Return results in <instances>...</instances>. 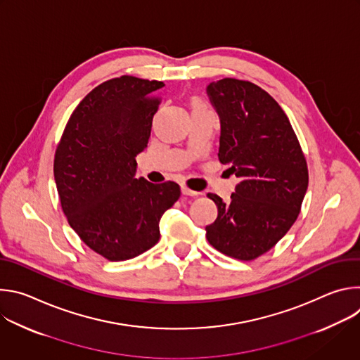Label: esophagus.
<instances>
[{"label": "esophagus", "mask_w": 360, "mask_h": 360, "mask_svg": "<svg viewBox=\"0 0 360 360\" xmlns=\"http://www.w3.org/2000/svg\"><path fill=\"white\" fill-rule=\"evenodd\" d=\"M181 191H182V193H184V195H188V196H196V195H199V192H195V191L189 189V188H188V186H185V185H182V186H181Z\"/></svg>", "instance_id": "esophagus-1"}]
</instances>
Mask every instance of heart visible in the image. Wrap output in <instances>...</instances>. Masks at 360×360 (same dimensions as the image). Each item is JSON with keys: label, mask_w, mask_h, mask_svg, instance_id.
Segmentation results:
<instances>
[{"label": "heart", "mask_w": 360, "mask_h": 360, "mask_svg": "<svg viewBox=\"0 0 360 360\" xmlns=\"http://www.w3.org/2000/svg\"><path fill=\"white\" fill-rule=\"evenodd\" d=\"M189 104H191V108H192V112L193 111H200V110H207L208 107L203 104V102L199 99V98H196V96H192L191 99H189Z\"/></svg>", "instance_id": "1"}]
</instances>
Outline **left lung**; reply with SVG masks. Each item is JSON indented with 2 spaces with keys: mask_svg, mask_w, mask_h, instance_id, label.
<instances>
[{
  "mask_svg": "<svg viewBox=\"0 0 360 360\" xmlns=\"http://www.w3.org/2000/svg\"><path fill=\"white\" fill-rule=\"evenodd\" d=\"M221 121L218 158L239 178L229 202L205 228L208 242L239 261L274 248L295 224L309 175L296 134L278 102L249 81L224 78L207 88Z\"/></svg>",
  "mask_w": 360,
  "mask_h": 360,
  "instance_id": "8db88e82",
  "label": "left lung"
}]
</instances>
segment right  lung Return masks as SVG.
Segmentation results:
<instances>
[{"label":"right lung","instance_id":"obj_1","mask_svg":"<svg viewBox=\"0 0 360 360\" xmlns=\"http://www.w3.org/2000/svg\"><path fill=\"white\" fill-rule=\"evenodd\" d=\"M162 86L131 75L102 82L74 110L56 150L54 176L68 224L112 262L155 245L164 212L181 196L172 181L135 178V158L148 145Z\"/></svg>","mask_w":360,"mask_h":360}]
</instances>
